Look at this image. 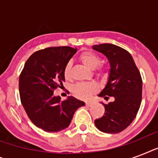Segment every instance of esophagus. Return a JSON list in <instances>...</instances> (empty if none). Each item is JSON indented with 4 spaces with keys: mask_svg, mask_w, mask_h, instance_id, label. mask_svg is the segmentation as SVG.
Masks as SVG:
<instances>
[{
    "mask_svg": "<svg viewBox=\"0 0 158 158\" xmlns=\"http://www.w3.org/2000/svg\"><path fill=\"white\" fill-rule=\"evenodd\" d=\"M92 104H93L92 102H85V105H86L87 106H92Z\"/></svg>",
    "mask_w": 158,
    "mask_h": 158,
    "instance_id": "obj_1",
    "label": "esophagus"
}]
</instances>
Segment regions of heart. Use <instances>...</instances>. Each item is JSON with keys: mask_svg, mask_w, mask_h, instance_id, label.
Listing matches in <instances>:
<instances>
[{"mask_svg": "<svg viewBox=\"0 0 158 158\" xmlns=\"http://www.w3.org/2000/svg\"><path fill=\"white\" fill-rule=\"evenodd\" d=\"M79 60L89 67L90 69H95L96 74L99 76H104L106 74V69L101 64V58L98 55L92 52H84L79 56ZM64 76L65 79L71 77V62H67L64 68ZM98 86L94 83H78L73 87V93L78 98L81 99H89L97 91Z\"/></svg>", "mask_w": 158, "mask_h": 158, "instance_id": "heart-1", "label": "heart"}]
</instances>
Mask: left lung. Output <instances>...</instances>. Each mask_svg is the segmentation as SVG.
I'll use <instances>...</instances> for the list:
<instances>
[{"instance_id":"8db88e82","label":"left lung","mask_w":158,"mask_h":158,"mask_svg":"<svg viewBox=\"0 0 158 158\" xmlns=\"http://www.w3.org/2000/svg\"><path fill=\"white\" fill-rule=\"evenodd\" d=\"M93 48L102 53L110 62L107 84L99 97H114L115 101L103 104L104 115L95 120L99 130L117 134L125 130L136 117L142 101L143 82L140 72L132 56L124 48L110 43L94 45Z\"/></svg>"}]
</instances>
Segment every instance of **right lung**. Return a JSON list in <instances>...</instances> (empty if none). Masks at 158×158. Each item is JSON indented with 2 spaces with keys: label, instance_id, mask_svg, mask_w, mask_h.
Listing matches in <instances>:
<instances>
[{
  "label": "right lung",
  "instance_id": "obj_1",
  "mask_svg": "<svg viewBox=\"0 0 158 158\" xmlns=\"http://www.w3.org/2000/svg\"><path fill=\"white\" fill-rule=\"evenodd\" d=\"M77 52L70 47H52L37 51L29 56L19 75L21 103L28 118L48 132H58L69 125L74 111L84 106L73 97L62 101L53 95L63 87L64 68Z\"/></svg>",
  "mask_w": 158,
  "mask_h": 158
}]
</instances>
